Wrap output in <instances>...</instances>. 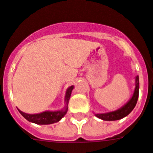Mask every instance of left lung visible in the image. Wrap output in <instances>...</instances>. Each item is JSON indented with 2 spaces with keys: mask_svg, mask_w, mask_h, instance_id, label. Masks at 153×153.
Wrapping results in <instances>:
<instances>
[{
  "mask_svg": "<svg viewBox=\"0 0 153 153\" xmlns=\"http://www.w3.org/2000/svg\"><path fill=\"white\" fill-rule=\"evenodd\" d=\"M138 92H139V79H138V76H137L135 78V88H134L133 96L126 104L115 111L105 113V114H96L95 115L98 118L103 120H120L121 118L128 116V114L133 110L137 103L138 98Z\"/></svg>",
  "mask_w": 153,
  "mask_h": 153,
  "instance_id": "left-lung-1",
  "label": "left lung"
}]
</instances>
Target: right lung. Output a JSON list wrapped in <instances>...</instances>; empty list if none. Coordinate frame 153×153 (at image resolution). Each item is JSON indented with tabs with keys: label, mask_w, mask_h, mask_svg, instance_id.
<instances>
[{
	"label": "right lung",
	"mask_w": 153,
	"mask_h": 153,
	"mask_svg": "<svg viewBox=\"0 0 153 153\" xmlns=\"http://www.w3.org/2000/svg\"><path fill=\"white\" fill-rule=\"evenodd\" d=\"M74 88V86L69 87L67 89L66 95H65V102H66V106L65 109L62 110H57V111H44L40 114H29L22 112L20 110H19V113L22 115L27 120L30 122L35 123L36 124H51L53 123L58 122L63 117L65 116L68 111V101L70 100V96L71 94V91Z\"/></svg>",
	"instance_id": "obj_1"
}]
</instances>
